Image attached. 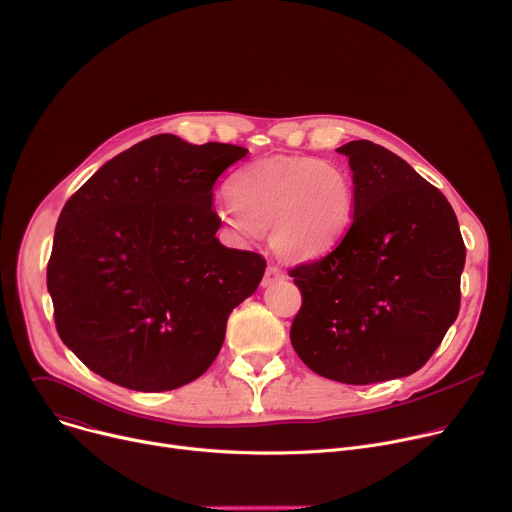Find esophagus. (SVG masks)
Instances as JSON below:
<instances>
[{"label": "esophagus", "instance_id": "esophagus-1", "mask_svg": "<svg viewBox=\"0 0 512 512\" xmlns=\"http://www.w3.org/2000/svg\"><path fill=\"white\" fill-rule=\"evenodd\" d=\"M285 277V273L281 271V267H277V265H269L267 269H265V275H263V287H267V285H273V283H277V281H281Z\"/></svg>", "mask_w": 512, "mask_h": 512}]
</instances>
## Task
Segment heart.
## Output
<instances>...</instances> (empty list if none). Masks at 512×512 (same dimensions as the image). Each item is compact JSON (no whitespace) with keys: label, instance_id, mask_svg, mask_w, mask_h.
<instances>
[{"label":"heart","instance_id":"obj_1","mask_svg":"<svg viewBox=\"0 0 512 512\" xmlns=\"http://www.w3.org/2000/svg\"><path fill=\"white\" fill-rule=\"evenodd\" d=\"M231 193L233 199L217 207L219 219L239 237L271 227V247L287 259L329 251L354 221L350 173L315 156L259 160L233 179Z\"/></svg>","mask_w":512,"mask_h":512}]
</instances>
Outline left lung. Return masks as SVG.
I'll return each mask as SVG.
<instances>
[{
    "mask_svg": "<svg viewBox=\"0 0 512 512\" xmlns=\"http://www.w3.org/2000/svg\"><path fill=\"white\" fill-rule=\"evenodd\" d=\"M354 173V221L339 245L289 271L303 303L291 346L315 374L374 384L420 370L460 309L466 247L446 197L370 140L337 148Z\"/></svg>",
    "mask_w": 512,
    "mask_h": 512,
    "instance_id": "obj_1",
    "label": "left lung"
}]
</instances>
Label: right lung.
I'll return each instance as SVG.
<instances>
[{
    "mask_svg": "<svg viewBox=\"0 0 512 512\" xmlns=\"http://www.w3.org/2000/svg\"><path fill=\"white\" fill-rule=\"evenodd\" d=\"M249 150L156 134L108 160L64 205L48 261L62 342L104 380L181 388L219 356L265 259L221 245L213 187Z\"/></svg>",
    "mask_w": 512,
    "mask_h": 512,
    "instance_id": "1",
    "label": "right lung"
}]
</instances>
